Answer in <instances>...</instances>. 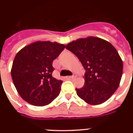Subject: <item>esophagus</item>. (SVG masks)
I'll return each mask as SVG.
<instances>
[{"mask_svg": "<svg viewBox=\"0 0 133 133\" xmlns=\"http://www.w3.org/2000/svg\"><path fill=\"white\" fill-rule=\"evenodd\" d=\"M75 78V76H74V75H73V76H67L66 78H68V79H73V78Z\"/></svg>", "mask_w": 133, "mask_h": 133, "instance_id": "esophagus-1", "label": "esophagus"}]
</instances>
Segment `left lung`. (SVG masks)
<instances>
[{
  "label": "left lung",
  "mask_w": 133,
  "mask_h": 133,
  "mask_svg": "<svg viewBox=\"0 0 133 133\" xmlns=\"http://www.w3.org/2000/svg\"><path fill=\"white\" fill-rule=\"evenodd\" d=\"M67 49L77 57L85 69V83L76 88L78 96L89 104L108 100L118 88L123 62L115 47L97 37L80 38L69 43Z\"/></svg>",
  "instance_id": "left-lung-1"
}]
</instances>
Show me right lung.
I'll return each mask as SVG.
<instances>
[{"label":"right lung","instance_id":"1","mask_svg":"<svg viewBox=\"0 0 133 133\" xmlns=\"http://www.w3.org/2000/svg\"><path fill=\"white\" fill-rule=\"evenodd\" d=\"M65 45L38 41L22 48L15 57L11 77L18 94L36 106L50 104L60 94L62 81L52 76L53 61Z\"/></svg>","mask_w":133,"mask_h":133}]
</instances>
